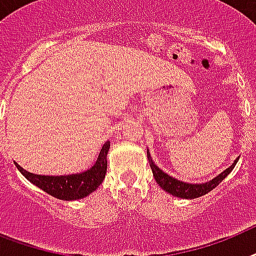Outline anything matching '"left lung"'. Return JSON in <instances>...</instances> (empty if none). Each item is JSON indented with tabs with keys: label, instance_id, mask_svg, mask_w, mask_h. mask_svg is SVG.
I'll use <instances>...</instances> for the list:
<instances>
[{
	"label": "left lung",
	"instance_id": "left-lung-1",
	"mask_svg": "<svg viewBox=\"0 0 256 256\" xmlns=\"http://www.w3.org/2000/svg\"><path fill=\"white\" fill-rule=\"evenodd\" d=\"M146 155H148L150 170H152V172H154V176H155L158 184H159L160 187L163 188L164 191L170 192L171 195L178 196V198H183V199H195V198H199V196H203L206 195V194H208L210 191H212L214 188L216 187L218 184L220 183L222 180L224 179L226 176L232 171L234 167L236 166V162L239 160V159L235 160L232 166H230L226 171L222 172L220 175L216 176V178H214L212 180H210V182H207V183L190 184V183H184V182H180V180L167 175L166 172L162 171V170H160V168L158 167L154 162H152L150 154H146Z\"/></svg>",
	"mask_w": 256,
	"mask_h": 256
}]
</instances>
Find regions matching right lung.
I'll use <instances>...</instances> for the list:
<instances>
[{"instance_id":"1","label":"right lung","mask_w":256,"mask_h":256,"mask_svg":"<svg viewBox=\"0 0 256 256\" xmlns=\"http://www.w3.org/2000/svg\"><path fill=\"white\" fill-rule=\"evenodd\" d=\"M110 142H106L101 148L98 158L92 168H89L85 172L76 174V175L68 176H42L36 175L32 172L25 171L18 164L16 163L18 171L26 178L29 182L37 186L38 188L54 196L61 200H76L82 199L93 191H96L97 187L102 183L106 174V154L110 150Z\"/></svg>"}]
</instances>
